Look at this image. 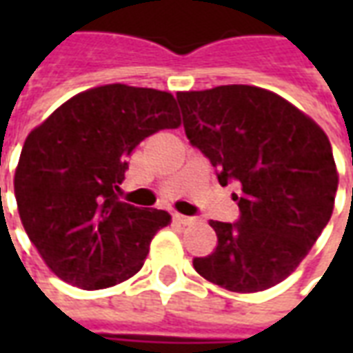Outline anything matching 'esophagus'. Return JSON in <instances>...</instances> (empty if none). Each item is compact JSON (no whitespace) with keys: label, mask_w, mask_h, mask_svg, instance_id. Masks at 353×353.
Returning a JSON list of instances; mask_svg holds the SVG:
<instances>
[{"label":"esophagus","mask_w":353,"mask_h":353,"mask_svg":"<svg viewBox=\"0 0 353 353\" xmlns=\"http://www.w3.org/2000/svg\"><path fill=\"white\" fill-rule=\"evenodd\" d=\"M174 219H176L177 223H181V225H191V223H194V217H189V215H181V214L174 215Z\"/></svg>","instance_id":"34e87169"}]
</instances>
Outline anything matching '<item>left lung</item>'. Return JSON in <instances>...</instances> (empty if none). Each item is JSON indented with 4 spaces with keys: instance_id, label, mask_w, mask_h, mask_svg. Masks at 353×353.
Wrapping results in <instances>:
<instances>
[{
    "instance_id": "1",
    "label": "left lung",
    "mask_w": 353,
    "mask_h": 353,
    "mask_svg": "<svg viewBox=\"0 0 353 353\" xmlns=\"http://www.w3.org/2000/svg\"><path fill=\"white\" fill-rule=\"evenodd\" d=\"M185 134L217 168L240 221H210L217 245L194 270L234 293L288 278L308 255L334 208L339 172L327 134L278 94L252 85L177 92Z\"/></svg>"
}]
</instances>
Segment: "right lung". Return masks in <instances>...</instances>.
Wrapping results in <instances>:
<instances>
[{
	"label": "right lung",
	"mask_w": 353,
	"mask_h": 353,
	"mask_svg": "<svg viewBox=\"0 0 353 353\" xmlns=\"http://www.w3.org/2000/svg\"><path fill=\"white\" fill-rule=\"evenodd\" d=\"M179 124L170 92L115 83L75 94L28 134L14 170L17 206L60 280L94 291L139 272L172 217L121 202L117 191L132 151Z\"/></svg>",
	"instance_id": "1"
}]
</instances>
